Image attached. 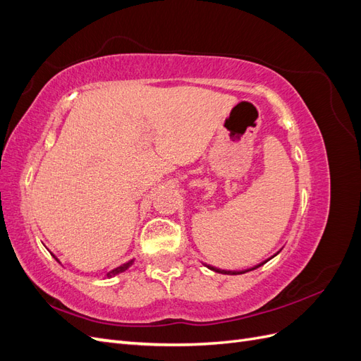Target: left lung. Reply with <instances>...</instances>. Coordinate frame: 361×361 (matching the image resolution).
I'll use <instances>...</instances> for the list:
<instances>
[{"mask_svg": "<svg viewBox=\"0 0 361 361\" xmlns=\"http://www.w3.org/2000/svg\"><path fill=\"white\" fill-rule=\"evenodd\" d=\"M276 256V255H274ZM267 262V260H265ZM264 262V264H265ZM262 264H259V265H256V267H253V268H250V269H244V271H224V269H218V268H215V267H211V265H207V268L209 269H212V271H215V272H221V274H231V276H238V274H244V272H248V271H253V269H256V268H259Z\"/></svg>", "mask_w": 361, "mask_h": 361, "instance_id": "8db88e82", "label": "left lung"}]
</instances>
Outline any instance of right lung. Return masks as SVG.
<instances>
[{
  "label": "right lung",
  "mask_w": 361,
  "mask_h": 361,
  "mask_svg": "<svg viewBox=\"0 0 361 361\" xmlns=\"http://www.w3.org/2000/svg\"><path fill=\"white\" fill-rule=\"evenodd\" d=\"M134 264V259L133 260H129V262H126V264H123V265H120V267H117V268H114V269H111L110 272H106L105 274V277L106 279H111V277H114V276H118V274H122V272H125L130 265Z\"/></svg>",
  "instance_id": "right-lung-1"
}]
</instances>
